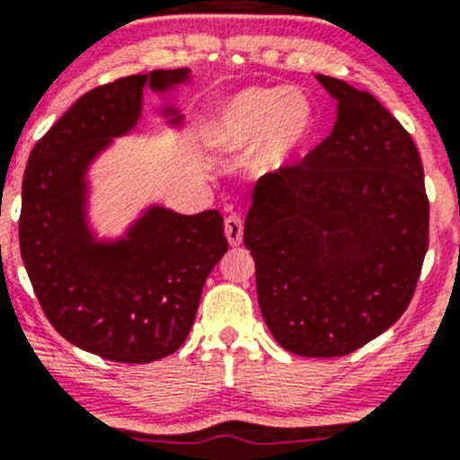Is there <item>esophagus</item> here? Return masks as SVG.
I'll use <instances>...</instances> for the list:
<instances>
[{
  "label": "esophagus",
  "mask_w": 460,
  "mask_h": 460,
  "mask_svg": "<svg viewBox=\"0 0 460 460\" xmlns=\"http://www.w3.org/2000/svg\"><path fill=\"white\" fill-rule=\"evenodd\" d=\"M226 236H228L230 245H241L243 241V221H241L239 215H228L226 217Z\"/></svg>",
  "instance_id": "obj_1"
}]
</instances>
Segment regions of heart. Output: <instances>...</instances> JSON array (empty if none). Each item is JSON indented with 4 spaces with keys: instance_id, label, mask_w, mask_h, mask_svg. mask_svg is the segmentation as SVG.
Instances as JSON below:
<instances>
[{
    "instance_id": "heart-1",
    "label": "heart",
    "mask_w": 460,
    "mask_h": 460,
    "mask_svg": "<svg viewBox=\"0 0 460 460\" xmlns=\"http://www.w3.org/2000/svg\"><path fill=\"white\" fill-rule=\"evenodd\" d=\"M314 131V107L298 90L256 87L234 98L217 120L212 142L221 151H250L259 145V169L289 164Z\"/></svg>"
}]
</instances>
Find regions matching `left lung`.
Returning a JSON list of instances; mask_svg holds the SVG:
<instances>
[{
	"label": "left lung",
	"mask_w": 460,
	"mask_h": 460,
	"mask_svg": "<svg viewBox=\"0 0 460 460\" xmlns=\"http://www.w3.org/2000/svg\"><path fill=\"white\" fill-rule=\"evenodd\" d=\"M318 81L338 101L333 131L256 181L243 243L276 342L340 358L393 327L428 252L429 204L410 133L373 93Z\"/></svg>",
	"instance_id": "obj_1"
}]
</instances>
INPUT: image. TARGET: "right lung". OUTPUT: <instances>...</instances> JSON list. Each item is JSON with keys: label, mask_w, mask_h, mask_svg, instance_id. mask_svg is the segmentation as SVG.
I'll use <instances>...</instances> for the list:
<instances>
[{"label": "right lung", "mask_w": 460, "mask_h": 460, "mask_svg": "<svg viewBox=\"0 0 460 460\" xmlns=\"http://www.w3.org/2000/svg\"><path fill=\"white\" fill-rule=\"evenodd\" d=\"M184 81L189 67L93 87L34 145L23 172L19 248L39 305L67 342L111 362L175 353L206 279L228 252L219 210L151 206L118 241H96L85 219V172L111 137L140 120L145 85L169 92ZM164 113L171 125L181 120L175 107Z\"/></svg>", "instance_id": "right-lung-1"}]
</instances>
